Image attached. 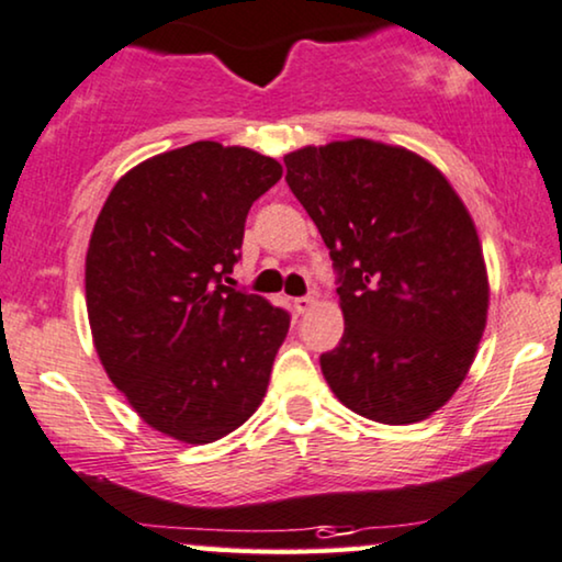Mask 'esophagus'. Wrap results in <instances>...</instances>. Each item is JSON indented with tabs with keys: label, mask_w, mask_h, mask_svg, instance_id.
<instances>
[{
	"label": "esophagus",
	"mask_w": 562,
	"mask_h": 562,
	"mask_svg": "<svg viewBox=\"0 0 562 562\" xmlns=\"http://www.w3.org/2000/svg\"><path fill=\"white\" fill-rule=\"evenodd\" d=\"M318 303V295L316 293H311V295H303V297H295L293 301V305H295V311L297 313H305V311H311L313 305Z\"/></svg>",
	"instance_id": "obj_1"
}]
</instances>
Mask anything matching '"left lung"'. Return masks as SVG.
<instances>
[{
    "label": "left lung",
    "mask_w": 562,
    "mask_h": 562,
    "mask_svg": "<svg viewBox=\"0 0 562 562\" xmlns=\"http://www.w3.org/2000/svg\"><path fill=\"white\" fill-rule=\"evenodd\" d=\"M288 184L339 269V347L321 372L344 406L403 426L452 398L488 318L465 203L424 156L370 138L285 154Z\"/></svg>",
    "instance_id": "1"
}]
</instances>
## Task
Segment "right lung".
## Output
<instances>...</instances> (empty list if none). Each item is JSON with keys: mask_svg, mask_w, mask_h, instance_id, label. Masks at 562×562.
Wrapping results in <instances>:
<instances>
[{"mask_svg": "<svg viewBox=\"0 0 562 562\" xmlns=\"http://www.w3.org/2000/svg\"><path fill=\"white\" fill-rule=\"evenodd\" d=\"M280 161L218 140L125 171L85 261L92 341L112 385L151 426L211 445L259 408L290 316L228 288L254 200Z\"/></svg>", "mask_w": 562, "mask_h": 562, "instance_id": "right-lung-1", "label": "right lung"}]
</instances>
